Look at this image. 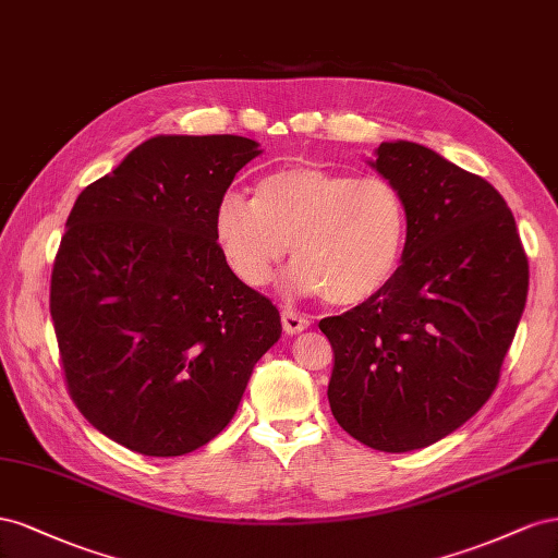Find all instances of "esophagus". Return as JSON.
I'll return each instance as SVG.
<instances>
[{
	"mask_svg": "<svg viewBox=\"0 0 558 558\" xmlns=\"http://www.w3.org/2000/svg\"><path fill=\"white\" fill-rule=\"evenodd\" d=\"M280 317H282V329H284V333H299V331L308 329V325H311L308 315L299 313V311H294V308H284V311L280 313Z\"/></svg>",
	"mask_w": 558,
	"mask_h": 558,
	"instance_id": "obj_1",
	"label": "esophagus"
}]
</instances>
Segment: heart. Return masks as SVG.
I'll list each match as a JSON object with an SVG mask.
<instances>
[{
	"label": "heart",
	"instance_id": "heart-1",
	"mask_svg": "<svg viewBox=\"0 0 558 558\" xmlns=\"http://www.w3.org/2000/svg\"><path fill=\"white\" fill-rule=\"evenodd\" d=\"M213 231L227 266L250 288L268 282L290 243L296 292L357 306L400 268L409 205L384 174L292 166L264 174L252 198L227 191L217 201Z\"/></svg>",
	"mask_w": 558,
	"mask_h": 558
}]
</instances>
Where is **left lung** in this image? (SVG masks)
Here are the masks:
<instances>
[{"instance_id": "left-lung-1", "label": "left lung", "mask_w": 558, "mask_h": 558, "mask_svg": "<svg viewBox=\"0 0 558 558\" xmlns=\"http://www.w3.org/2000/svg\"><path fill=\"white\" fill-rule=\"evenodd\" d=\"M376 168L402 189L409 238L395 278L320 320L333 348L329 407L386 453L451 435L496 390L529 294V259L505 198L416 142H380Z\"/></svg>"}]
</instances>
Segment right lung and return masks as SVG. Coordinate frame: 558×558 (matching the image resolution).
<instances>
[{
	"instance_id": "right-lung-1",
	"label": "right lung",
	"mask_w": 558,
	"mask_h": 558,
	"mask_svg": "<svg viewBox=\"0 0 558 558\" xmlns=\"http://www.w3.org/2000/svg\"><path fill=\"white\" fill-rule=\"evenodd\" d=\"M262 149L241 135H156L78 194L51 276L74 404L142 456L201 449L241 404L280 313L233 276L213 217Z\"/></svg>"
}]
</instances>
